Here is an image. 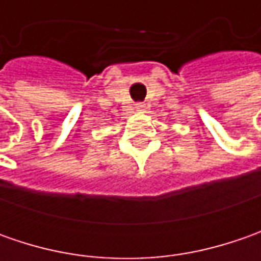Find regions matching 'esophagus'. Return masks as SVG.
Masks as SVG:
<instances>
[{"label": "esophagus", "instance_id": "esophagus-1", "mask_svg": "<svg viewBox=\"0 0 261 261\" xmlns=\"http://www.w3.org/2000/svg\"><path fill=\"white\" fill-rule=\"evenodd\" d=\"M136 110H138V112H144V110H145V105L138 103V105H136Z\"/></svg>", "mask_w": 261, "mask_h": 261}]
</instances>
